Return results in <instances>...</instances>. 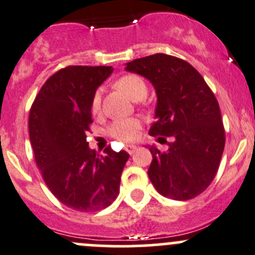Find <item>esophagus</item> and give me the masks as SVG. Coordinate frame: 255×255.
Here are the masks:
<instances>
[{
	"label": "esophagus",
	"instance_id": "obj_1",
	"mask_svg": "<svg viewBox=\"0 0 255 255\" xmlns=\"http://www.w3.org/2000/svg\"><path fill=\"white\" fill-rule=\"evenodd\" d=\"M126 150H127V152L129 153V154H133V153H134L135 150H137V145H134V144L126 145Z\"/></svg>",
	"mask_w": 255,
	"mask_h": 255
}]
</instances>
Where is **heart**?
Segmentation results:
<instances>
[{
	"label": "heart",
	"instance_id": "1",
	"mask_svg": "<svg viewBox=\"0 0 255 255\" xmlns=\"http://www.w3.org/2000/svg\"><path fill=\"white\" fill-rule=\"evenodd\" d=\"M118 90L122 91L134 102L144 100L147 96L148 88L144 80L137 75H126L118 78L115 83ZM101 108V92L93 95L91 110L93 113H97ZM140 128V121L137 118H125V120H117L111 125L110 134L121 142H129L137 138L138 130Z\"/></svg>",
	"mask_w": 255,
	"mask_h": 255
}]
</instances>
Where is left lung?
<instances>
[{"mask_svg": "<svg viewBox=\"0 0 255 255\" xmlns=\"http://www.w3.org/2000/svg\"><path fill=\"white\" fill-rule=\"evenodd\" d=\"M126 71L147 78L157 93L149 134L172 138L168 149L150 145L148 177L158 193L188 201L208 188L217 174L226 144L217 98L188 62L164 53L126 63ZM159 137L158 139H163Z\"/></svg>", "mask_w": 255, "mask_h": 255, "instance_id": "1", "label": "left lung"}]
</instances>
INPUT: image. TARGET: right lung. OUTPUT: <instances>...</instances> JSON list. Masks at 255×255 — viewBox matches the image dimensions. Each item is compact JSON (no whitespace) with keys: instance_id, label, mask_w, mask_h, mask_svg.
<instances>
[{"instance_id":"1","label":"right lung","mask_w":255,"mask_h":255,"mask_svg":"<svg viewBox=\"0 0 255 255\" xmlns=\"http://www.w3.org/2000/svg\"><path fill=\"white\" fill-rule=\"evenodd\" d=\"M112 72L107 66L62 68L42 86L29 111V140L42 178L61 203L78 212L112 204L129 158L111 145L105 154L88 147L92 97Z\"/></svg>"}]
</instances>
